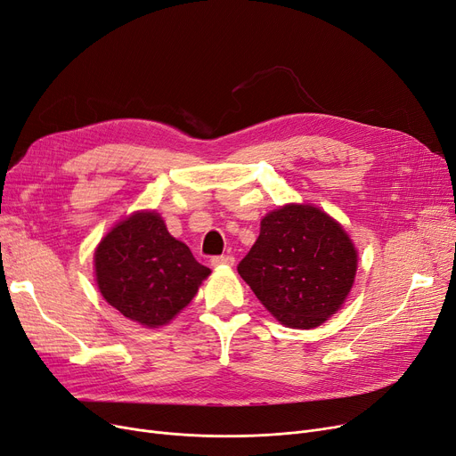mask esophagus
Returning a JSON list of instances; mask_svg holds the SVG:
<instances>
[{
  "instance_id": "esophagus-1",
  "label": "esophagus",
  "mask_w": 456,
  "mask_h": 456,
  "mask_svg": "<svg viewBox=\"0 0 456 456\" xmlns=\"http://www.w3.org/2000/svg\"><path fill=\"white\" fill-rule=\"evenodd\" d=\"M212 266H232L234 265V256L232 255H217L210 259Z\"/></svg>"
}]
</instances>
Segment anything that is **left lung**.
<instances>
[{
    "mask_svg": "<svg viewBox=\"0 0 456 456\" xmlns=\"http://www.w3.org/2000/svg\"><path fill=\"white\" fill-rule=\"evenodd\" d=\"M358 268L346 231L313 205L268 212L239 273L261 304L289 328H316L339 311Z\"/></svg>",
    "mask_w": 456,
    "mask_h": 456,
    "instance_id": "obj_1",
    "label": "left lung"
}]
</instances>
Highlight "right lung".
<instances>
[{
	"label": "right lung",
	"mask_w": 456,
	"mask_h": 456,
	"mask_svg": "<svg viewBox=\"0 0 456 456\" xmlns=\"http://www.w3.org/2000/svg\"><path fill=\"white\" fill-rule=\"evenodd\" d=\"M94 273L111 307L145 328H158L193 300L210 268L173 239L160 214L134 212L98 244Z\"/></svg>",
	"instance_id": "obj_1"
}]
</instances>
